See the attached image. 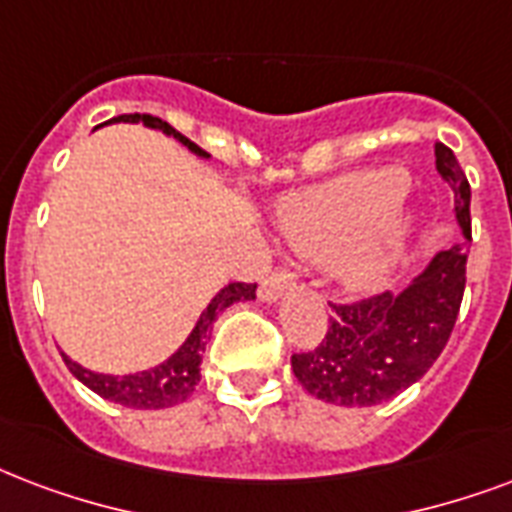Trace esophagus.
<instances>
[{"mask_svg":"<svg viewBox=\"0 0 512 512\" xmlns=\"http://www.w3.org/2000/svg\"><path fill=\"white\" fill-rule=\"evenodd\" d=\"M292 284H295V276H292L287 268H276V271H273L268 279H263V284H260V298L263 300L282 298Z\"/></svg>","mask_w":512,"mask_h":512,"instance_id":"34e87169","label":"esophagus"}]
</instances>
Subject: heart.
Masks as SVG:
<instances>
[{"mask_svg":"<svg viewBox=\"0 0 512 512\" xmlns=\"http://www.w3.org/2000/svg\"><path fill=\"white\" fill-rule=\"evenodd\" d=\"M403 169L354 171L303 195L282 214V233L308 260L338 257V273L357 292L386 282L411 230Z\"/></svg>","mask_w":512,"mask_h":512,"instance_id":"heart-1","label":"heart"}]
</instances>
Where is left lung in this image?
I'll list each match as a JSON object with an SVG mask.
<instances>
[{"label":"left lung","mask_w":512,"mask_h":512,"mask_svg":"<svg viewBox=\"0 0 512 512\" xmlns=\"http://www.w3.org/2000/svg\"><path fill=\"white\" fill-rule=\"evenodd\" d=\"M435 166L454 190V212L470 236V182L446 144ZM467 282L462 247L438 252L400 295L330 303L333 317L317 349L292 354V373L308 395L346 408L392 400L416 384L446 349Z\"/></svg>","instance_id":"left-lung-1"}]
</instances>
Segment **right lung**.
I'll return each mask as SVG.
<instances>
[{"label":"right lung","instance_id":"right-lung-1","mask_svg":"<svg viewBox=\"0 0 512 512\" xmlns=\"http://www.w3.org/2000/svg\"><path fill=\"white\" fill-rule=\"evenodd\" d=\"M115 123H144L147 128H158L166 136H174L177 142H182L190 152L209 158L198 144L174 131V128L161 120V117L152 115H120L112 117ZM109 120V123H112ZM257 284H244L233 282L228 287H222L212 298V303L204 308L201 319L195 322L193 333L187 335V341L179 346L169 360L155 365L150 370H139V373H128V376H109V373H96L83 365H77L64 354L66 368L72 370V376L77 381H83L91 392H96L104 400H112L117 405H126V408H139V411H158V408H171V405L185 403L187 397L193 395L195 384L201 381V360H204V349L209 335H212L214 319L220 317V311H225L239 300H252L255 298Z\"/></svg>","mask_w":512,"mask_h":512}]
</instances>
